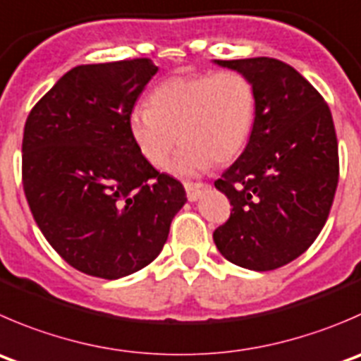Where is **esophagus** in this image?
Masks as SVG:
<instances>
[{"label":"esophagus","instance_id":"esophagus-1","mask_svg":"<svg viewBox=\"0 0 361 361\" xmlns=\"http://www.w3.org/2000/svg\"><path fill=\"white\" fill-rule=\"evenodd\" d=\"M185 190H187V197L188 201H197L201 197L202 190H206L208 185L201 183V181H185Z\"/></svg>","mask_w":361,"mask_h":361}]
</instances>
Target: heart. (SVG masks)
Listing matches in <instances>:
<instances>
[{
  "instance_id": "1",
  "label": "heart",
  "mask_w": 361,
  "mask_h": 361,
  "mask_svg": "<svg viewBox=\"0 0 361 361\" xmlns=\"http://www.w3.org/2000/svg\"><path fill=\"white\" fill-rule=\"evenodd\" d=\"M255 121V92L236 70L174 77L155 87L148 109L132 111L128 128L135 146L153 166H164L183 146L169 169L197 174L209 164L236 159L250 139Z\"/></svg>"
}]
</instances>
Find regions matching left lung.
I'll list each match as a JSON object with an SVG mask.
<instances>
[{
	"label": "left lung",
	"mask_w": 361,
	"mask_h": 361,
	"mask_svg": "<svg viewBox=\"0 0 361 361\" xmlns=\"http://www.w3.org/2000/svg\"><path fill=\"white\" fill-rule=\"evenodd\" d=\"M254 86L255 121L215 187L233 204L213 241L227 261L255 271L302 255L326 224L338 183L330 107L291 65L274 58L215 59Z\"/></svg>",
	"instance_id": "obj_1"
}]
</instances>
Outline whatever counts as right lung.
Masks as SVG:
<instances>
[{"label":"right lung","instance_id":"1","mask_svg":"<svg viewBox=\"0 0 361 361\" xmlns=\"http://www.w3.org/2000/svg\"><path fill=\"white\" fill-rule=\"evenodd\" d=\"M157 70L148 58L75 66L24 125L23 187L35 222L92 277L114 281L148 266L187 202L183 185L142 157L128 128Z\"/></svg>","mask_w":361,"mask_h":361}]
</instances>
